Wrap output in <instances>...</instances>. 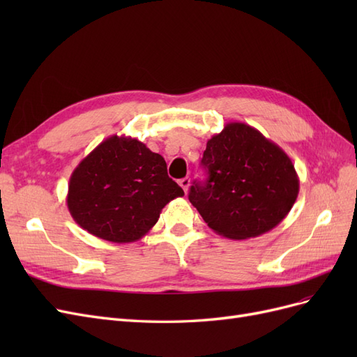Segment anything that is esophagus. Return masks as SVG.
<instances>
[{
  "mask_svg": "<svg viewBox=\"0 0 357 357\" xmlns=\"http://www.w3.org/2000/svg\"><path fill=\"white\" fill-rule=\"evenodd\" d=\"M178 185L181 186V189H183V190L188 192V189H189V186H190V178H189V177L181 178V180L178 181Z\"/></svg>",
  "mask_w": 357,
  "mask_h": 357,
  "instance_id": "obj_1",
  "label": "esophagus"
}]
</instances>
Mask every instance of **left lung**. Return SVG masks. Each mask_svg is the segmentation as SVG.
<instances>
[{"label":"left lung","mask_w":357,"mask_h":357,"mask_svg":"<svg viewBox=\"0 0 357 357\" xmlns=\"http://www.w3.org/2000/svg\"><path fill=\"white\" fill-rule=\"evenodd\" d=\"M208 178L193 181L189 201L210 228L231 240L262 235L282 222L299 193V178L284 150L256 128L226 123L201 160Z\"/></svg>","instance_id":"1"}]
</instances>
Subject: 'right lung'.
<instances>
[{
    "instance_id": "obj_1",
    "label": "right lung",
    "mask_w": 357,
    "mask_h": 357,
    "mask_svg": "<svg viewBox=\"0 0 357 357\" xmlns=\"http://www.w3.org/2000/svg\"><path fill=\"white\" fill-rule=\"evenodd\" d=\"M183 195L159 153L137 138L112 135L73 171L67 205L80 228L122 244L144 236L162 208Z\"/></svg>"
}]
</instances>
